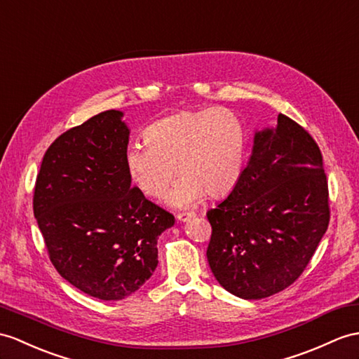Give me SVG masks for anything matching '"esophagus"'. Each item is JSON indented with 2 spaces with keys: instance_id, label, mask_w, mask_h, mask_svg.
Returning a JSON list of instances; mask_svg holds the SVG:
<instances>
[{
  "instance_id": "obj_1",
  "label": "esophagus",
  "mask_w": 359,
  "mask_h": 359,
  "mask_svg": "<svg viewBox=\"0 0 359 359\" xmlns=\"http://www.w3.org/2000/svg\"><path fill=\"white\" fill-rule=\"evenodd\" d=\"M191 217H195V213H191V212H184V213H178L177 215V219L180 221V222H187V221H190Z\"/></svg>"
}]
</instances>
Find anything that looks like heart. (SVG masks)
Masks as SVG:
<instances>
[{
    "instance_id": "obj_1",
    "label": "heart",
    "mask_w": 359,
    "mask_h": 359,
    "mask_svg": "<svg viewBox=\"0 0 359 359\" xmlns=\"http://www.w3.org/2000/svg\"><path fill=\"white\" fill-rule=\"evenodd\" d=\"M144 143L128 147L125 164L130 180L146 198L168 196L178 208L195 205L207 194L219 198L238 184L243 170L247 137L229 109L182 111L146 128Z\"/></svg>"
}]
</instances>
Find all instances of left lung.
I'll list each match as a JSON object with an SVG mask.
<instances>
[{
	"instance_id": "obj_1",
	"label": "left lung",
	"mask_w": 359,
	"mask_h": 359,
	"mask_svg": "<svg viewBox=\"0 0 359 359\" xmlns=\"http://www.w3.org/2000/svg\"><path fill=\"white\" fill-rule=\"evenodd\" d=\"M208 265L239 299L283 291L308 266L329 225V191L321 152L290 117L255 133L238 184L207 212Z\"/></svg>"
}]
</instances>
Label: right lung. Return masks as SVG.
<instances>
[{"mask_svg":"<svg viewBox=\"0 0 359 359\" xmlns=\"http://www.w3.org/2000/svg\"><path fill=\"white\" fill-rule=\"evenodd\" d=\"M129 128L104 111L68 129L41 164L33 212L51 264L99 300H123L158 265V236L175 217L130 187Z\"/></svg>","mask_w":359,"mask_h":359,"instance_id":"add662e5","label":"right lung"}]
</instances>
